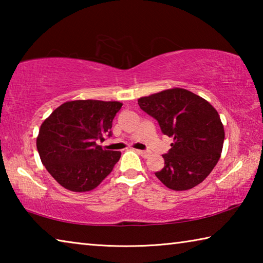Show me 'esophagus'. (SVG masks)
<instances>
[{
    "mask_svg": "<svg viewBox=\"0 0 263 263\" xmlns=\"http://www.w3.org/2000/svg\"><path fill=\"white\" fill-rule=\"evenodd\" d=\"M137 152L139 153L142 158H147L148 157V152H146V151H141V149H137Z\"/></svg>",
    "mask_w": 263,
    "mask_h": 263,
    "instance_id": "1",
    "label": "esophagus"
}]
</instances>
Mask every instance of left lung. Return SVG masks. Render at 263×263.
Here are the masks:
<instances>
[{
	"mask_svg": "<svg viewBox=\"0 0 263 263\" xmlns=\"http://www.w3.org/2000/svg\"><path fill=\"white\" fill-rule=\"evenodd\" d=\"M140 109L172 137V148L163 154L164 167L155 176L176 191L194 188L206 179L220 158L224 126L217 110L186 89L173 88L138 100Z\"/></svg>",
	"mask_w": 263,
	"mask_h": 263,
	"instance_id": "1",
	"label": "left lung"
}]
</instances>
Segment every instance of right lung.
<instances>
[{
    "instance_id": "add662e5",
    "label": "right lung",
    "mask_w": 263,
    "mask_h": 263,
    "mask_svg": "<svg viewBox=\"0 0 263 263\" xmlns=\"http://www.w3.org/2000/svg\"><path fill=\"white\" fill-rule=\"evenodd\" d=\"M121 102L68 101L43 122L37 137L39 157L58 183L75 193L95 189L121 158L97 142L111 137Z\"/></svg>"
}]
</instances>
